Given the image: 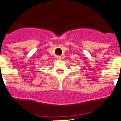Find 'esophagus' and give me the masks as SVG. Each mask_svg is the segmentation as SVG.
Masks as SVG:
<instances>
[{
    "label": "esophagus",
    "mask_w": 121,
    "mask_h": 121,
    "mask_svg": "<svg viewBox=\"0 0 121 121\" xmlns=\"http://www.w3.org/2000/svg\"><path fill=\"white\" fill-rule=\"evenodd\" d=\"M60 59H61V56H56V59L57 60H60Z\"/></svg>",
    "instance_id": "obj_1"
}]
</instances>
